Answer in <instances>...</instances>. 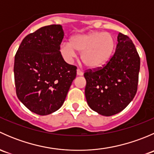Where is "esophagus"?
Listing matches in <instances>:
<instances>
[{
  "instance_id": "esophagus-1",
  "label": "esophagus",
  "mask_w": 154,
  "mask_h": 154,
  "mask_svg": "<svg viewBox=\"0 0 154 154\" xmlns=\"http://www.w3.org/2000/svg\"><path fill=\"white\" fill-rule=\"evenodd\" d=\"M77 74L78 76H82V75H83V72L81 71V70L77 69Z\"/></svg>"
}]
</instances>
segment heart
<instances>
[{
	"instance_id": "heart-1",
	"label": "heart",
	"mask_w": 154,
	"mask_h": 154,
	"mask_svg": "<svg viewBox=\"0 0 154 154\" xmlns=\"http://www.w3.org/2000/svg\"><path fill=\"white\" fill-rule=\"evenodd\" d=\"M116 48V39L109 32H91L77 34L70 38L69 42L60 45V53L66 61H72L80 53L82 62L88 68L100 67L112 57Z\"/></svg>"
}]
</instances>
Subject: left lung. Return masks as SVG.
<instances>
[{
  "label": "left lung",
  "mask_w": 154,
  "mask_h": 154,
  "mask_svg": "<svg viewBox=\"0 0 154 154\" xmlns=\"http://www.w3.org/2000/svg\"><path fill=\"white\" fill-rule=\"evenodd\" d=\"M140 58L132 40L119 32L116 52L103 67L84 73L85 95L90 108L111 116L122 112L137 91Z\"/></svg>",
  "instance_id": "8db88e82"
}]
</instances>
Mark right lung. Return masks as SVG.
<instances>
[{
	"label": "right lung",
	"mask_w": 154,
	"mask_h": 154,
	"mask_svg": "<svg viewBox=\"0 0 154 154\" xmlns=\"http://www.w3.org/2000/svg\"><path fill=\"white\" fill-rule=\"evenodd\" d=\"M64 31L60 24L42 27L21 42L14 63L17 97L32 112L47 116L64 103L77 67L60 53Z\"/></svg>",
	"instance_id": "right-lung-1"
}]
</instances>
